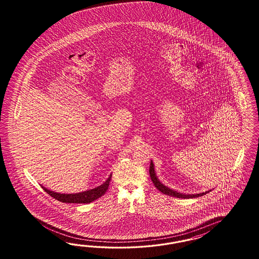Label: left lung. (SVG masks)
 Segmentation results:
<instances>
[{"instance_id": "1", "label": "left lung", "mask_w": 259, "mask_h": 259, "mask_svg": "<svg viewBox=\"0 0 259 259\" xmlns=\"http://www.w3.org/2000/svg\"><path fill=\"white\" fill-rule=\"evenodd\" d=\"M149 172L151 180L153 181L155 187H157L158 191H160L161 193H163V194L167 195V196H174V197H178V198H194V197H198V196L206 195L207 193L212 191V190H209V191H206V192H203V193H199V194H185V193H181L179 191H176L174 189L169 188L168 186L164 185L162 182H160L159 180H158L157 172H156V170H155V165H154L152 160H151V164H150Z\"/></svg>"}]
</instances>
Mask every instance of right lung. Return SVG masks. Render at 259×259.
I'll list each match as a JSON object with an SVG mask.
<instances>
[{
    "instance_id": "obj_1",
    "label": "right lung",
    "mask_w": 259,
    "mask_h": 259,
    "mask_svg": "<svg viewBox=\"0 0 259 259\" xmlns=\"http://www.w3.org/2000/svg\"><path fill=\"white\" fill-rule=\"evenodd\" d=\"M112 175H110L108 179L102 183V185L98 186L94 189H90L84 192L80 193H75V194H62V193H57L54 191L48 190V189L44 187L42 185L41 188L44 189L47 192L48 195L54 197L57 200L62 201L64 203H90L101 197L102 195L105 194L106 190L109 186V182L111 181Z\"/></svg>"
}]
</instances>
